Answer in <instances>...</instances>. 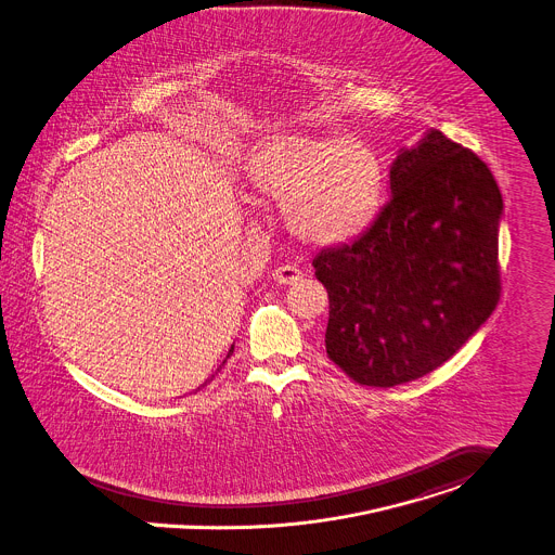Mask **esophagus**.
<instances>
[{
	"mask_svg": "<svg viewBox=\"0 0 555 555\" xmlns=\"http://www.w3.org/2000/svg\"><path fill=\"white\" fill-rule=\"evenodd\" d=\"M301 278V269H299L297 264H282V267H278V269L273 271V280H275L278 284H284V286L295 284V282H299Z\"/></svg>",
	"mask_w": 555,
	"mask_h": 555,
	"instance_id": "esophagus-1",
	"label": "esophagus"
}]
</instances>
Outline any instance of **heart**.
Listing matches in <instances>:
<instances>
[{"mask_svg":"<svg viewBox=\"0 0 555 555\" xmlns=\"http://www.w3.org/2000/svg\"><path fill=\"white\" fill-rule=\"evenodd\" d=\"M248 178L262 197L286 205L291 229L318 246L360 235L377 214L384 186L379 158L364 142L302 133L260 144Z\"/></svg>","mask_w":555,"mask_h":555,"instance_id":"1","label":"heart"}]
</instances>
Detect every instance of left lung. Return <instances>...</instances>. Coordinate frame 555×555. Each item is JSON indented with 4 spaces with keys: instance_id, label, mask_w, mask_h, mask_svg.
I'll use <instances>...</instances> for the list:
<instances>
[{
    "instance_id": "1",
    "label": "left lung",
    "mask_w": 555,
    "mask_h": 555,
    "mask_svg": "<svg viewBox=\"0 0 555 555\" xmlns=\"http://www.w3.org/2000/svg\"><path fill=\"white\" fill-rule=\"evenodd\" d=\"M390 191L353 244L311 262L328 293L326 353L373 388L448 362L501 299L503 197L475 152L430 129L399 152Z\"/></svg>"
}]
</instances>
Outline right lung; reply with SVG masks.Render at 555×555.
Returning a JSON list of instances; mask_svg holds the SVG:
<instances>
[{"instance_id": "add662e5", "label": "right lung", "mask_w": 555, "mask_h": 555, "mask_svg": "<svg viewBox=\"0 0 555 555\" xmlns=\"http://www.w3.org/2000/svg\"><path fill=\"white\" fill-rule=\"evenodd\" d=\"M231 353H233V346H231V350H229V353H227V358H229ZM224 362H227V360H224ZM224 362H222V364H224ZM218 371H220V369H218Z\"/></svg>"}]
</instances>
